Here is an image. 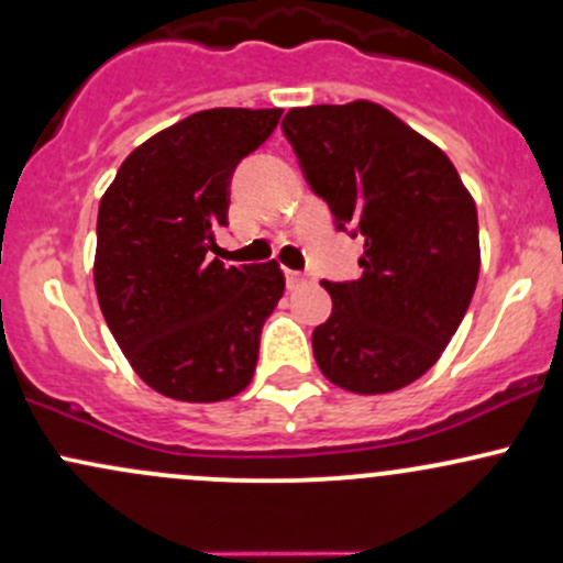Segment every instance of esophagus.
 Here are the masks:
<instances>
[{
	"mask_svg": "<svg viewBox=\"0 0 563 563\" xmlns=\"http://www.w3.org/2000/svg\"><path fill=\"white\" fill-rule=\"evenodd\" d=\"M310 280H312V277L305 275V272H294V269L286 272V283H288V288H291V291H296V288H301L305 283H310Z\"/></svg>",
	"mask_w": 563,
	"mask_h": 563,
	"instance_id": "obj_1",
	"label": "esophagus"
}]
</instances>
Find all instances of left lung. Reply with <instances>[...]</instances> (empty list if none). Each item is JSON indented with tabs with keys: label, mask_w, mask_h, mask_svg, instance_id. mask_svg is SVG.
Wrapping results in <instances>:
<instances>
[{
	"label": "left lung",
	"mask_w": 563,
	"mask_h": 563,
	"mask_svg": "<svg viewBox=\"0 0 563 563\" xmlns=\"http://www.w3.org/2000/svg\"><path fill=\"white\" fill-rule=\"evenodd\" d=\"M283 133L339 230L363 234V275L323 283L333 310L312 331L314 361L342 390H400L435 366L471 307V191L446 152L374 101L291 109Z\"/></svg>",
	"instance_id": "8db88e82"
}]
</instances>
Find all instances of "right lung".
Wrapping results in <instances>:
<instances>
[{
    "label": "right lung",
    "instance_id": "right-lung-1",
    "mask_svg": "<svg viewBox=\"0 0 563 563\" xmlns=\"http://www.w3.org/2000/svg\"><path fill=\"white\" fill-rule=\"evenodd\" d=\"M280 109H206L128 154L98 206V305L133 372L187 404L234 398L256 372L264 320L286 291L277 262L211 258L230 181Z\"/></svg>",
    "mask_w": 563,
    "mask_h": 563
}]
</instances>
